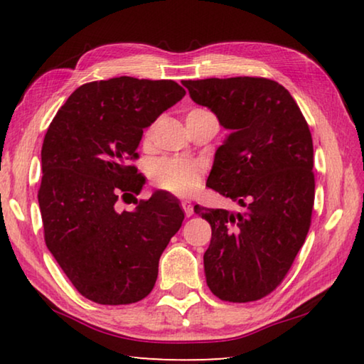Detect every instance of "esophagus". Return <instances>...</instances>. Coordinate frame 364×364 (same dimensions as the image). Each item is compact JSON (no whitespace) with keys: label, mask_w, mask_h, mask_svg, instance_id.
Segmentation results:
<instances>
[{"label":"esophagus","mask_w":364,"mask_h":364,"mask_svg":"<svg viewBox=\"0 0 364 364\" xmlns=\"http://www.w3.org/2000/svg\"><path fill=\"white\" fill-rule=\"evenodd\" d=\"M181 208H183V212H184V215H186V217H191V215L194 213L193 204H191L189 200H183V202H181Z\"/></svg>","instance_id":"1"}]
</instances>
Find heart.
I'll list each match as a JSON object with an SVG mask.
<instances>
[{"label":"heart","instance_id":"b5f03b06","mask_svg":"<svg viewBox=\"0 0 364 364\" xmlns=\"http://www.w3.org/2000/svg\"><path fill=\"white\" fill-rule=\"evenodd\" d=\"M152 127L146 128L143 133V143L151 141ZM202 173V165L193 160L181 159H162L154 164L152 167V183L159 189L168 191L173 194H188L199 183Z\"/></svg>","mask_w":364,"mask_h":364}]
</instances>
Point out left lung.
<instances>
[{"instance_id": "left-lung-1", "label": "left lung", "mask_w": 364, "mask_h": 364, "mask_svg": "<svg viewBox=\"0 0 364 364\" xmlns=\"http://www.w3.org/2000/svg\"><path fill=\"white\" fill-rule=\"evenodd\" d=\"M193 101L230 130L207 186L242 213L196 205L212 226L207 286L232 304L267 297L291 269L311 225L313 139L291 93L263 77L184 80Z\"/></svg>"}]
</instances>
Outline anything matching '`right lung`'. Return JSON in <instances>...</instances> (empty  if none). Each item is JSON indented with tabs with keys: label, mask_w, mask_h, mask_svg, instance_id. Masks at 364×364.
Listing matches in <instances>:
<instances>
[{
	"label": "right lung",
	"mask_w": 364,
	"mask_h": 364,
	"mask_svg": "<svg viewBox=\"0 0 364 364\" xmlns=\"http://www.w3.org/2000/svg\"><path fill=\"white\" fill-rule=\"evenodd\" d=\"M186 95L173 80L119 77L77 88L41 147L38 204L46 247L88 300L128 305L156 284L159 258L181 228L176 199L138 200L144 176L133 162L143 128ZM137 205L119 213V200Z\"/></svg>",
	"instance_id": "1"
}]
</instances>
